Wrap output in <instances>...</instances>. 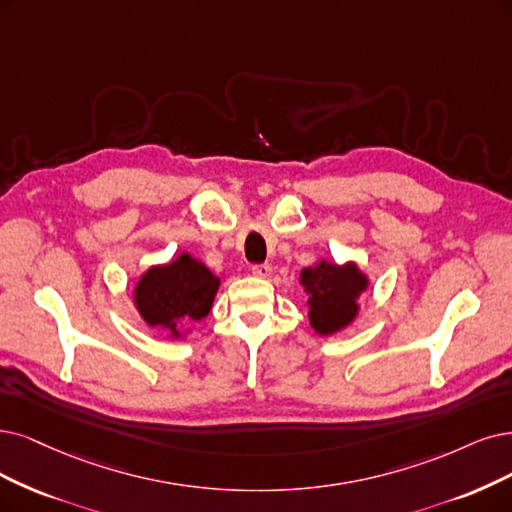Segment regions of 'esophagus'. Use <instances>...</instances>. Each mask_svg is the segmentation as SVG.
I'll use <instances>...</instances> for the list:
<instances>
[{"label":"esophagus","instance_id":"34e87169","mask_svg":"<svg viewBox=\"0 0 512 512\" xmlns=\"http://www.w3.org/2000/svg\"><path fill=\"white\" fill-rule=\"evenodd\" d=\"M253 274L257 278H270L272 266H270V263H257V266H253Z\"/></svg>","mask_w":512,"mask_h":512}]
</instances>
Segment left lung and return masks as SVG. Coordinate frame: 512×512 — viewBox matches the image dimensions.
Masks as SVG:
<instances>
[{
  "label": "left lung",
  "instance_id": "obj_1",
  "mask_svg": "<svg viewBox=\"0 0 512 512\" xmlns=\"http://www.w3.org/2000/svg\"><path fill=\"white\" fill-rule=\"evenodd\" d=\"M299 282L308 293L310 325L318 335L346 329L358 314V297L369 287L367 276L356 263L337 266L325 259L314 268L301 270Z\"/></svg>",
  "mask_w": 512,
  "mask_h": 512
}]
</instances>
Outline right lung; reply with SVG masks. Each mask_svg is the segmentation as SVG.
<instances>
[{
	"instance_id": "1",
	"label": "right lung",
	"mask_w": 512,
	"mask_h": 512,
	"mask_svg": "<svg viewBox=\"0 0 512 512\" xmlns=\"http://www.w3.org/2000/svg\"><path fill=\"white\" fill-rule=\"evenodd\" d=\"M221 280L202 261L181 253L166 266L149 268L135 287V306L149 327L181 337L183 320H202L213 308Z\"/></svg>"
}]
</instances>
